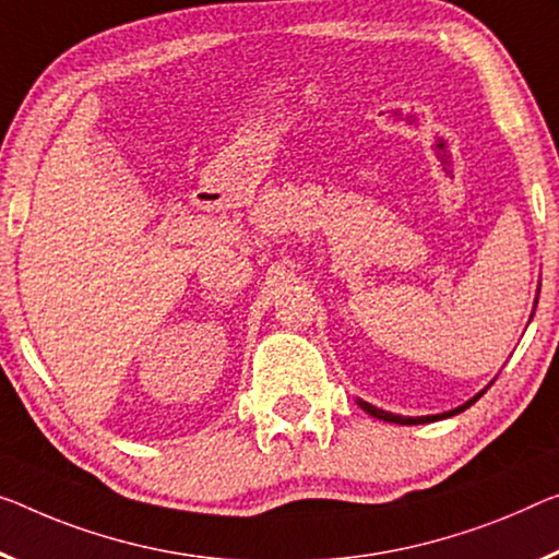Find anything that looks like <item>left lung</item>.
I'll return each instance as SVG.
<instances>
[{
    "instance_id": "left-lung-1",
    "label": "left lung",
    "mask_w": 559,
    "mask_h": 559,
    "mask_svg": "<svg viewBox=\"0 0 559 559\" xmlns=\"http://www.w3.org/2000/svg\"><path fill=\"white\" fill-rule=\"evenodd\" d=\"M483 397V392L475 394L469 402H465V405L457 407V409H450V412H442V415H427V417H402V415H392V412H384V409H377L374 405H369V402L365 400H357V405L362 407L367 415H372L377 419H384V423H394V425H425V423H435V419H444V417H452V415H460L462 409H467L469 405H475V402Z\"/></svg>"
}]
</instances>
